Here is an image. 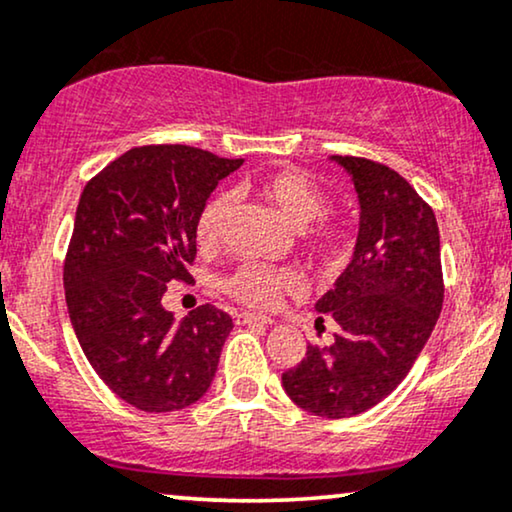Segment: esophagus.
Masks as SVG:
<instances>
[{
	"label": "esophagus",
	"mask_w": 512,
	"mask_h": 512,
	"mask_svg": "<svg viewBox=\"0 0 512 512\" xmlns=\"http://www.w3.org/2000/svg\"><path fill=\"white\" fill-rule=\"evenodd\" d=\"M236 323H241V325H274V320L264 318V316H255V313H238Z\"/></svg>",
	"instance_id": "esophagus-1"
}]
</instances>
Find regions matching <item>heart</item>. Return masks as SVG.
Returning <instances> with one entry per match:
<instances>
[{"mask_svg":"<svg viewBox=\"0 0 512 512\" xmlns=\"http://www.w3.org/2000/svg\"><path fill=\"white\" fill-rule=\"evenodd\" d=\"M257 194L269 201L295 229H302V243L318 260L332 262L351 248V234L344 224L327 220V194L316 180L295 168L274 170L257 180ZM234 210V194L217 192L203 203L196 215L194 234L203 252L220 245L229 215ZM224 292L236 302L255 311L276 309L285 292L299 288V276L292 269L269 267L262 262L241 264L234 274L224 278Z\"/></svg>","mask_w":512,"mask_h":512,"instance_id":"b5f03b06","label":"heart"}]
</instances>
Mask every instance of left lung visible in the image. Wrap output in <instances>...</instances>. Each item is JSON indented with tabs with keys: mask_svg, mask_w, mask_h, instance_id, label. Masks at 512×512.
I'll list each match as a JSON object with an SVG mask.
<instances>
[{
	"mask_svg": "<svg viewBox=\"0 0 512 512\" xmlns=\"http://www.w3.org/2000/svg\"><path fill=\"white\" fill-rule=\"evenodd\" d=\"M332 161L351 175L360 203L353 260L316 304L339 332L330 346H306L302 363L283 372V388L306 412L346 419L407 377L440 316L445 283L435 213L410 182L360 156Z\"/></svg>",
	"mask_w": 512,
	"mask_h": 512,
	"instance_id": "obj_1",
	"label": "left lung"
}]
</instances>
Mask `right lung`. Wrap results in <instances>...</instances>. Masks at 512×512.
<instances>
[{
    "label": "right lung",
    "mask_w": 512,
    "mask_h": 512,
    "mask_svg": "<svg viewBox=\"0 0 512 512\" xmlns=\"http://www.w3.org/2000/svg\"><path fill=\"white\" fill-rule=\"evenodd\" d=\"M241 163L187 145L133 147L81 192L67 311L95 374L142 412L185 410L217 372L229 313L203 304L175 323L161 297L170 281H192L196 215Z\"/></svg>",
    "instance_id": "obj_1"
}]
</instances>
